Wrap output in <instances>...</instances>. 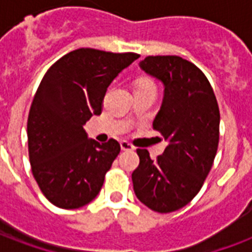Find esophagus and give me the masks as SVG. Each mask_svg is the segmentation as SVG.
I'll return each mask as SVG.
<instances>
[{
	"label": "esophagus",
	"instance_id": "esophagus-1",
	"mask_svg": "<svg viewBox=\"0 0 252 252\" xmlns=\"http://www.w3.org/2000/svg\"><path fill=\"white\" fill-rule=\"evenodd\" d=\"M120 148H122V150H126V152H130V150H133V145H130L129 142L126 141H122L120 142Z\"/></svg>",
	"mask_w": 252,
	"mask_h": 252
}]
</instances>
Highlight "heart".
Listing matches in <instances>:
<instances>
[{
  "label": "heart",
  "instance_id": "1",
  "mask_svg": "<svg viewBox=\"0 0 252 252\" xmlns=\"http://www.w3.org/2000/svg\"><path fill=\"white\" fill-rule=\"evenodd\" d=\"M141 86H149V87H153V86H152V85H150V84H142Z\"/></svg>",
  "mask_w": 252,
  "mask_h": 252
}]
</instances>
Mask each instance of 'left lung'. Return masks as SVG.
I'll return each instance as SVG.
<instances>
[{
    "instance_id": "1",
    "label": "left lung",
    "mask_w": 252,
    "mask_h": 252,
    "mask_svg": "<svg viewBox=\"0 0 252 252\" xmlns=\"http://www.w3.org/2000/svg\"><path fill=\"white\" fill-rule=\"evenodd\" d=\"M138 65L163 85L153 128L167 146L157 161L146 149L137 150L133 189L152 211L170 213L197 195L211 171L219 146V104L204 73L182 57L148 56Z\"/></svg>"
}]
</instances>
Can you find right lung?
Instances as JSON below:
<instances>
[{
	"instance_id": "obj_1",
	"label": "right lung",
	"mask_w": 252,
	"mask_h": 252,
	"mask_svg": "<svg viewBox=\"0 0 252 252\" xmlns=\"http://www.w3.org/2000/svg\"><path fill=\"white\" fill-rule=\"evenodd\" d=\"M140 55L80 48L48 69L37 87L27 122L32 175L47 199L77 209L98 196L120 153L111 138L99 144L84 126L100 115L107 87Z\"/></svg>"
}]
</instances>
